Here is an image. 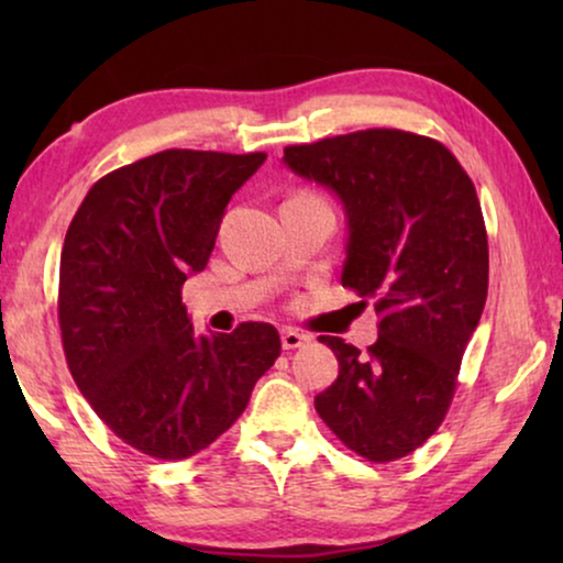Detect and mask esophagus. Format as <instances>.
<instances>
[{
  "instance_id": "1",
  "label": "esophagus",
  "mask_w": 563,
  "mask_h": 563,
  "mask_svg": "<svg viewBox=\"0 0 563 563\" xmlns=\"http://www.w3.org/2000/svg\"><path fill=\"white\" fill-rule=\"evenodd\" d=\"M310 341L305 333H299L295 328H284L282 330V349L284 351H295V349H302V345Z\"/></svg>"
}]
</instances>
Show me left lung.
Returning a JSON list of instances; mask_svg holds the SVG:
<instances>
[{
    "label": "left lung",
    "mask_w": 563,
    "mask_h": 563,
    "mask_svg": "<svg viewBox=\"0 0 563 563\" xmlns=\"http://www.w3.org/2000/svg\"><path fill=\"white\" fill-rule=\"evenodd\" d=\"M282 161L338 197L341 284L379 312L366 353L320 338L335 353L338 379L314 397V410L358 456L402 459L449 412L487 302V230L474 184L445 145L387 128L289 145Z\"/></svg>",
    "instance_id": "1"
}]
</instances>
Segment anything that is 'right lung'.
Listing matches in <instances>:
<instances>
[{"label": "right lung", "instance_id": "1", "mask_svg": "<svg viewBox=\"0 0 563 563\" xmlns=\"http://www.w3.org/2000/svg\"><path fill=\"white\" fill-rule=\"evenodd\" d=\"M266 153L161 151L99 179L60 251L58 322L76 387L153 459L207 449L282 351L268 322L197 333L181 287L207 266L230 197Z\"/></svg>", "mask_w": 563, "mask_h": 563}]
</instances>
